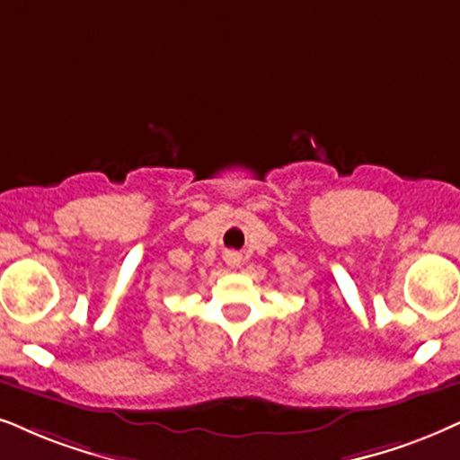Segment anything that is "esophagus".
<instances>
[{
	"label": "esophagus",
	"instance_id": "esophagus-1",
	"mask_svg": "<svg viewBox=\"0 0 460 460\" xmlns=\"http://www.w3.org/2000/svg\"><path fill=\"white\" fill-rule=\"evenodd\" d=\"M226 263L237 265V263H240V257H237V254H226Z\"/></svg>",
	"mask_w": 460,
	"mask_h": 460
}]
</instances>
